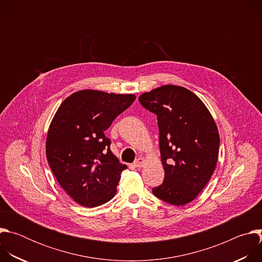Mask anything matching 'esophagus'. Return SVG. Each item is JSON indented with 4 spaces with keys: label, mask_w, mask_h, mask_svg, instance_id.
<instances>
[{
    "label": "esophagus",
    "mask_w": 262,
    "mask_h": 262,
    "mask_svg": "<svg viewBox=\"0 0 262 262\" xmlns=\"http://www.w3.org/2000/svg\"><path fill=\"white\" fill-rule=\"evenodd\" d=\"M144 163H145V159H144V158H142V157H140L139 159H137V160L135 161L134 166H135L136 168H141V167H143Z\"/></svg>",
    "instance_id": "34e87169"
}]
</instances>
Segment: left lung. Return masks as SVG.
Instances as JSON below:
<instances>
[{"label":"left lung","instance_id":"1","mask_svg":"<svg viewBox=\"0 0 262 262\" xmlns=\"http://www.w3.org/2000/svg\"><path fill=\"white\" fill-rule=\"evenodd\" d=\"M139 101L157 115L160 130L165 178L152 193L173 205L188 204L215 169L220 136L214 120L196 94L179 86L159 87L143 93Z\"/></svg>","mask_w":262,"mask_h":262}]
</instances>
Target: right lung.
I'll list each match as a JSON object with an SVG mask.
<instances>
[{"instance_id":"add662e5","label":"right lung","mask_w":262,"mask_h":262,"mask_svg":"<svg viewBox=\"0 0 262 262\" xmlns=\"http://www.w3.org/2000/svg\"><path fill=\"white\" fill-rule=\"evenodd\" d=\"M136 99L133 94L82 90L59 106L47 138L49 165L63 190L82 206L113 198L127 167L111 151L104 132Z\"/></svg>"}]
</instances>
